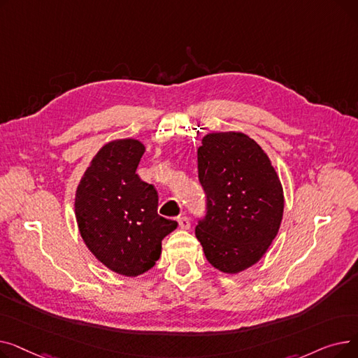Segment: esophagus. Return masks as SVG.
I'll return each instance as SVG.
<instances>
[{
    "mask_svg": "<svg viewBox=\"0 0 358 358\" xmlns=\"http://www.w3.org/2000/svg\"><path fill=\"white\" fill-rule=\"evenodd\" d=\"M177 220H178V224H180L181 229H189V228H190L192 223H190V219L187 217V216H181V217H178Z\"/></svg>",
    "mask_w": 358,
    "mask_h": 358,
    "instance_id": "1",
    "label": "esophagus"
}]
</instances>
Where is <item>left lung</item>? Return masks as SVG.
Listing matches in <instances>:
<instances>
[{
    "label": "left lung",
    "instance_id": "1",
    "mask_svg": "<svg viewBox=\"0 0 358 358\" xmlns=\"http://www.w3.org/2000/svg\"><path fill=\"white\" fill-rule=\"evenodd\" d=\"M197 168L208 212L196 236L215 268L238 274L257 264L278 234L283 187L267 154L241 131L203 136Z\"/></svg>",
    "mask_w": 358,
    "mask_h": 358
}]
</instances>
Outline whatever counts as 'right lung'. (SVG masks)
I'll use <instances>...</instances> for the list:
<instances>
[{"label":"right lung","instance_id":"obj_1","mask_svg":"<svg viewBox=\"0 0 358 358\" xmlns=\"http://www.w3.org/2000/svg\"><path fill=\"white\" fill-rule=\"evenodd\" d=\"M143 154L145 145L138 139L106 143L75 193V217L87 248L107 268L126 277L152 268L162 239L178 227L158 215L155 187L136 174Z\"/></svg>","mask_w":358,"mask_h":358}]
</instances>
